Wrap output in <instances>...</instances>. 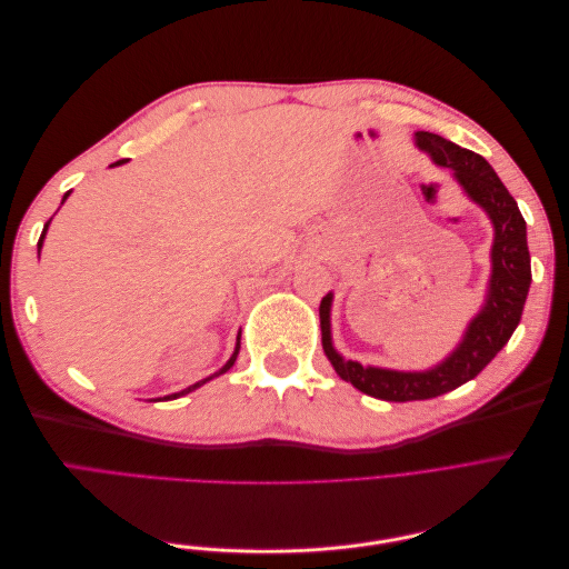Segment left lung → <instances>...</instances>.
<instances>
[{"label":"left lung","mask_w":569,"mask_h":569,"mask_svg":"<svg viewBox=\"0 0 569 569\" xmlns=\"http://www.w3.org/2000/svg\"><path fill=\"white\" fill-rule=\"evenodd\" d=\"M416 147L425 151L432 163L449 168L465 197L485 211L493 226L491 274L487 282L485 303L468 322L458 347L441 363L427 370H389L360 366L347 360L332 343V301L335 295L320 301L322 349L335 372L358 391L382 401H425L475 380L491 358L501 351L520 325L522 308L531 284V258L527 247V222L510 197L506 184L498 180L493 168L479 153L462 149L435 132H416Z\"/></svg>","instance_id":"obj_1"}]
</instances>
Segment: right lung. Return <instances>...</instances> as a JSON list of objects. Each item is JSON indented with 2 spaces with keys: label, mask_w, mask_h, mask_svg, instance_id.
I'll return each instance as SVG.
<instances>
[{
  "label": "right lung",
  "mask_w": 569,
  "mask_h": 569,
  "mask_svg": "<svg viewBox=\"0 0 569 569\" xmlns=\"http://www.w3.org/2000/svg\"><path fill=\"white\" fill-rule=\"evenodd\" d=\"M123 161H116V163H111V166H120ZM68 194L71 192H66L63 194V199H61V203L68 199ZM49 222L51 220H47V226H44V230H42V234H40V242H38V256H40V249H42V244H44V234H47V228H49ZM237 356H239V335H237V347H234V351H232V356H230V360L226 366H222L218 372H213L211 377H206V380H201V382H197V385H192V387H187V389H182V391H178V393H170V396H163V401H170V399H180V396H184V393H189V391H194V389H199L201 385H206V382H211L213 377H218V375H222V372H228L232 366H234V360H237ZM161 401V399H159Z\"/></svg>",
  "instance_id": "1"
}]
</instances>
